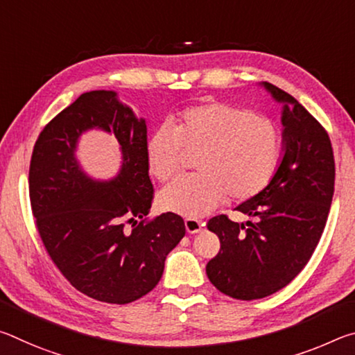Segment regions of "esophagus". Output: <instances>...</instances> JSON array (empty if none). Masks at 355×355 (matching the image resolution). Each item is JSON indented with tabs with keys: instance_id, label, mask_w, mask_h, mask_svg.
Masks as SVG:
<instances>
[{
	"instance_id": "1",
	"label": "esophagus",
	"mask_w": 355,
	"mask_h": 355,
	"mask_svg": "<svg viewBox=\"0 0 355 355\" xmlns=\"http://www.w3.org/2000/svg\"><path fill=\"white\" fill-rule=\"evenodd\" d=\"M184 227H186V232H188V233H199V232H202V228H203V222L188 218V219H184Z\"/></svg>"
}]
</instances>
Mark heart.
Wrapping results in <instances>:
<instances>
[{"instance_id":"b5f03b06","label":"heart","mask_w":355,"mask_h":355,"mask_svg":"<svg viewBox=\"0 0 355 355\" xmlns=\"http://www.w3.org/2000/svg\"><path fill=\"white\" fill-rule=\"evenodd\" d=\"M183 147L202 152L200 175L182 177L159 192L164 211L202 218L232 200L254 199L271 182L282 152V135L274 120L243 107L209 101L183 111L171 127L163 125L147 141L150 173L167 182L182 166Z\"/></svg>"}]
</instances>
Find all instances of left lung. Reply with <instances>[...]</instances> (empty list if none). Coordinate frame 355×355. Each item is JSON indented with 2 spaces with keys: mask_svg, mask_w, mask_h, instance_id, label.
<instances>
[{
  "mask_svg": "<svg viewBox=\"0 0 355 355\" xmlns=\"http://www.w3.org/2000/svg\"><path fill=\"white\" fill-rule=\"evenodd\" d=\"M282 105V156L269 184L238 205L250 220L220 214L209 219L219 254L207 275L227 296L252 300L271 296L302 271L313 254L334 197L335 163L330 139L299 101L271 83H260Z\"/></svg>",
  "mask_w": 355,
  "mask_h": 355,
  "instance_id": "1",
  "label": "left lung"
}]
</instances>
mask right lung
Here are the masks:
<instances>
[{"label": "right lung", "instance_id": "add662e5", "mask_svg": "<svg viewBox=\"0 0 355 355\" xmlns=\"http://www.w3.org/2000/svg\"><path fill=\"white\" fill-rule=\"evenodd\" d=\"M92 129L118 141L121 167L111 179L89 176L76 158L80 136ZM146 148V119L114 91L80 95L34 146L29 197L42 243L64 277L101 302L128 304L152 291L167 255L184 236L175 213L142 220L153 199Z\"/></svg>", "mask_w": 355, "mask_h": 355}]
</instances>
